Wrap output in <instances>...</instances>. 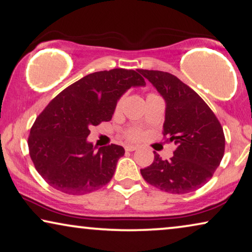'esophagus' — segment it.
I'll list each match as a JSON object with an SVG mask.
<instances>
[{
    "instance_id": "obj_1",
    "label": "esophagus",
    "mask_w": 252,
    "mask_h": 252,
    "mask_svg": "<svg viewBox=\"0 0 252 252\" xmlns=\"http://www.w3.org/2000/svg\"><path fill=\"white\" fill-rule=\"evenodd\" d=\"M137 148H138V146H134V145H127V146H126V151L133 152V151H136Z\"/></svg>"
}]
</instances>
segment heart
Returning <instances> with one entry per match:
<instances>
[{
    "mask_svg": "<svg viewBox=\"0 0 252 252\" xmlns=\"http://www.w3.org/2000/svg\"><path fill=\"white\" fill-rule=\"evenodd\" d=\"M121 105H122V99H120V100L118 101V104H116V106H115L116 111H119L120 107H121ZM126 137L127 138V139H130V140H137V139H139V138L141 137V133H140L139 130L132 127V129L126 130Z\"/></svg>",
    "mask_w": 252,
    "mask_h": 252,
    "instance_id": "obj_1",
    "label": "heart"
}]
</instances>
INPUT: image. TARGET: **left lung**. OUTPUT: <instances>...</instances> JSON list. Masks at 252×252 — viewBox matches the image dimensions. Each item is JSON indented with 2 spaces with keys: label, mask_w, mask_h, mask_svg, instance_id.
<instances>
[{
  "label": "left lung",
  "mask_w": 252,
  "mask_h": 252,
  "mask_svg": "<svg viewBox=\"0 0 252 252\" xmlns=\"http://www.w3.org/2000/svg\"><path fill=\"white\" fill-rule=\"evenodd\" d=\"M165 100L163 137L176 150L163 161L154 152V161L140 169L150 185L172 194L196 190L214 176L225 152L222 126L214 112L195 91L178 77L161 70L139 69Z\"/></svg>",
  "instance_id": "obj_1"
}]
</instances>
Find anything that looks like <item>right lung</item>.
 Listing matches in <instances>:
<instances>
[{
    "label": "right lung",
    "instance_id": "right-lung-1",
    "mask_svg": "<svg viewBox=\"0 0 252 252\" xmlns=\"http://www.w3.org/2000/svg\"><path fill=\"white\" fill-rule=\"evenodd\" d=\"M132 69L89 74L49 102L31 127L28 150L35 169L49 185L70 195L94 192L111 182L125 148L111 144L94 152L90 127L108 122L120 97L145 86Z\"/></svg>",
    "mask_w": 252,
    "mask_h": 252
}]
</instances>
